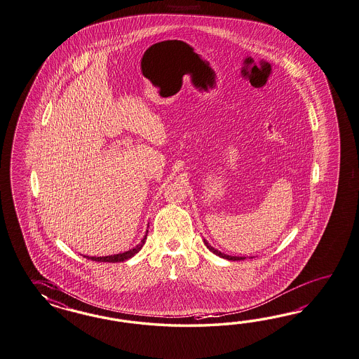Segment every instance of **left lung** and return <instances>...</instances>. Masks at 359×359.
<instances>
[{
	"label": "left lung",
	"instance_id": "8db88e82",
	"mask_svg": "<svg viewBox=\"0 0 359 359\" xmlns=\"http://www.w3.org/2000/svg\"><path fill=\"white\" fill-rule=\"evenodd\" d=\"M205 245L209 248V251H212V252L215 253L217 256H219V257H222V259H226V260H231V262H238V260H244L245 257H239V256H230V255H224V253L221 252V251H218V250H215L213 248L209 243L206 242L204 239Z\"/></svg>",
	"mask_w": 359,
	"mask_h": 359
}]
</instances>
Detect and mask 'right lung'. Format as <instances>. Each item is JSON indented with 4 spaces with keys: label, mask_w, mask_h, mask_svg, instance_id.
Here are the masks:
<instances>
[{
    "label": "right lung",
    "mask_w": 359,
    "mask_h": 359,
    "mask_svg": "<svg viewBox=\"0 0 359 359\" xmlns=\"http://www.w3.org/2000/svg\"><path fill=\"white\" fill-rule=\"evenodd\" d=\"M146 236H147V231H146L145 238L141 241L140 244H137L135 248H132V250H129V251H126V252L123 253H117V255H111V256H102V257H88V256H85L86 259H90V260H93V262H126L128 259H130V257H133L137 252H140V250L142 248V245L145 244Z\"/></svg>",
    "instance_id": "add662e5"
}]
</instances>
